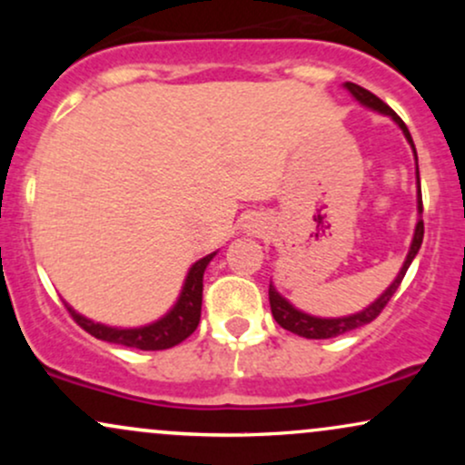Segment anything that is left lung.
Here are the masks:
<instances>
[{
	"label": "left lung",
	"mask_w": 465,
	"mask_h": 465,
	"mask_svg": "<svg viewBox=\"0 0 465 465\" xmlns=\"http://www.w3.org/2000/svg\"><path fill=\"white\" fill-rule=\"evenodd\" d=\"M345 87L350 89V94L354 95L356 100H359L361 104L370 106L373 111H381V114H385L391 117L393 122L402 129L404 137H407L411 146H413V140H411V133L407 129V124H404L402 120H400V115L396 111L391 109V106L382 103L378 95H373L371 92H367V89H362L361 84H354V83H345ZM413 153H415V146H413ZM415 159H418V154H415ZM418 183H420V170H418ZM418 210L421 214V192L418 194ZM421 240H424V221H418V227H415V233H413V242H411V249H409V255L407 260H404V266L400 269V273L396 280H393V284L387 288L385 292H382L381 297H378L376 302L371 303L370 308H365L362 312H356V314H350V317H341V319H319V317H311V314L306 312H300L297 308H292L291 303H288L284 297L280 295V292L275 291L273 284L269 286V302H271V312H273V319L277 323L282 325V328L288 330V332L292 334H300V336H306V339H332V336H341L345 332H350V330H356V328H362V325L371 323L373 319L378 317V314L382 312V308L387 306L389 300L393 297V292L398 291V286L402 284L404 275H407V269L413 262V258L418 255V251L421 247Z\"/></svg>",
	"instance_id": "obj_1"
}]
</instances>
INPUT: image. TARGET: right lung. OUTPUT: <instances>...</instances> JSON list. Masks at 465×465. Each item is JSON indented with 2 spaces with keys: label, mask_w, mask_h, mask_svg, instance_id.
Returning <instances> with one entry per match:
<instances>
[{
  "label": "right lung",
  "mask_w": 465,
  "mask_h": 465,
  "mask_svg": "<svg viewBox=\"0 0 465 465\" xmlns=\"http://www.w3.org/2000/svg\"><path fill=\"white\" fill-rule=\"evenodd\" d=\"M214 258V253L205 255L190 269L188 277H185L183 291H181L179 302L174 303V308L165 314L163 319H159L157 323L143 325V328H131V330H120V328H109V325L94 323L89 319H84L83 314L74 312L67 306L69 314L74 317L80 328L84 332H89L95 339L109 341V343L124 345V348H137V350H168L179 345L181 341H185L194 332L196 325L201 322V302H203V273H205L207 264Z\"/></svg>",
  "instance_id": "add662e5"
}]
</instances>
